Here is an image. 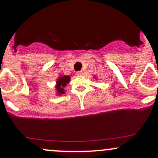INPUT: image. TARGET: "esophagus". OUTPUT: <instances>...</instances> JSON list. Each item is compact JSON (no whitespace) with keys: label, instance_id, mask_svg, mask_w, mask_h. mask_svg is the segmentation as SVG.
<instances>
[{"label":"esophagus","instance_id":"esophagus-1","mask_svg":"<svg viewBox=\"0 0 158 158\" xmlns=\"http://www.w3.org/2000/svg\"><path fill=\"white\" fill-rule=\"evenodd\" d=\"M77 75L79 76V77H81V76L83 75V72L82 71H77Z\"/></svg>","mask_w":158,"mask_h":158}]
</instances>
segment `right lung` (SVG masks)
<instances>
[{
	"instance_id": "right-lung-1",
	"label": "right lung",
	"mask_w": 158,
	"mask_h": 158,
	"mask_svg": "<svg viewBox=\"0 0 158 158\" xmlns=\"http://www.w3.org/2000/svg\"><path fill=\"white\" fill-rule=\"evenodd\" d=\"M70 81V76H59V77L56 79V91L57 96L62 95L65 94L64 87L66 86L67 84H68Z\"/></svg>"
}]
</instances>
